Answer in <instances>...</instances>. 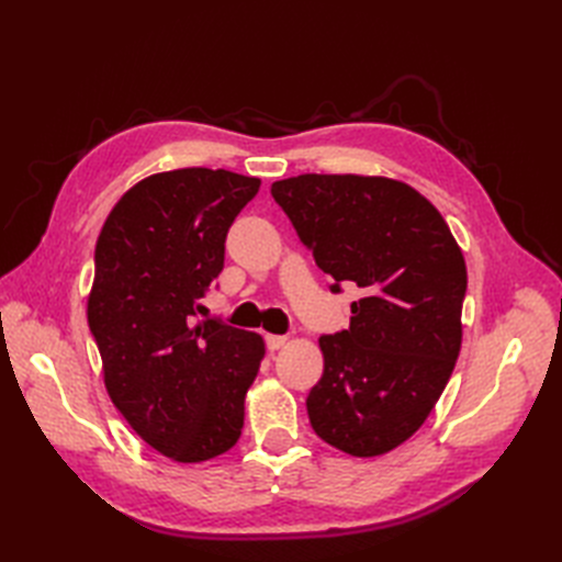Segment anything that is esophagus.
Segmentation results:
<instances>
[{
  "mask_svg": "<svg viewBox=\"0 0 562 562\" xmlns=\"http://www.w3.org/2000/svg\"><path fill=\"white\" fill-rule=\"evenodd\" d=\"M285 342H288V339L283 335H265V345H267L269 351L281 349Z\"/></svg>",
  "mask_w": 562,
  "mask_h": 562,
  "instance_id": "esophagus-1",
  "label": "esophagus"
}]
</instances>
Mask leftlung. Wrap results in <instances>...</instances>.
Segmentation results:
<instances>
[{"instance_id":"1","label":"left lung","mask_w":562,"mask_h":562,"mask_svg":"<svg viewBox=\"0 0 562 562\" xmlns=\"http://www.w3.org/2000/svg\"><path fill=\"white\" fill-rule=\"evenodd\" d=\"M316 265L361 288L347 330L321 335L323 375L307 396L326 443L384 454L434 411L462 347L467 265L450 227L413 187L304 173L271 184Z\"/></svg>"}]
</instances>
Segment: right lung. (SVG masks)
Listing matches in <instances>:
<instances>
[{
  "mask_svg": "<svg viewBox=\"0 0 562 562\" xmlns=\"http://www.w3.org/2000/svg\"><path fill=\"white\" fill-rule=\"evenodd\" d=\"M260 180L225 168L149 176L119 199L95 244L89 328L105 386L133 431L176 462L227 452L244 429L260 335L199 318L225 239Z\"/></svg>",
  "mask_w": 562,
  "mask_h": 562,
  "instance_id": "1",
  "label": "right lung"
}]
</instances>
